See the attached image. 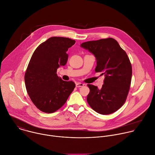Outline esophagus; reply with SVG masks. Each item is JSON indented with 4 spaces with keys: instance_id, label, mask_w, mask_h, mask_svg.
I'll return each instance as SVG.
<instances>
[{
    "instance_id": "esophagus-1",
    "label": "esophagus",
    "mask_w": 155,
    "mask_h": 155,
    "mask_svg": "<svg viewBox=\"0 0 155 155\" xmlns=\"http://www.w3.org/2000/svg\"><path fill=\"white\" fill-rule=\"evenodd\" d=\"M84 85V84L81 83V82H77L76 83V87H82Z\"/></svg>"
}]
</instances>
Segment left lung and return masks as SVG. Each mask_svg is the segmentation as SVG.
I'll use <instances>...</instances> for the list:
<instances>
[{"label":"left lung","mask_w":155,"mask_h":155,"mask_svg":"<svg viewBox=\"0 0 155 155\" xmlns=\"http://www.w3.org/2000/svg\"><path fill=\"white\" fill-rule=\"evenodd\" d=\"M81 47L94 54L97 59L95 72L105 78L102 88L87 84L90 92L87 101L95 112L108 115L119 109L127 100L130 90L132 66L126 52L114 38L89 41Z\"/></svg>","instance_id":"obj_1"}]
</instances>
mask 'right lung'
Returning a JSON list of instances; mask_svg holds the SVG:
<instances>
[{
	"label": "right lung",
	"mask_w": 155,
	"mask_h": 155,
	"mask_svg": "<svg viewBox=\"0 0 155 155\" xmlns=\"http://www.w3.org/2000/svg\"><path fill=\"white\" fill-rule=\"evenodd\" d=\"M75 43L69 38L51 37L37 48L30 60L24 76L26 90L43 112L53 113L62 107L75 88L74 82L63 81L56 73L60 66L67 64V52Z\"/></svg>",
	"instance_id": "right-lung-1"
}]
</instances>
